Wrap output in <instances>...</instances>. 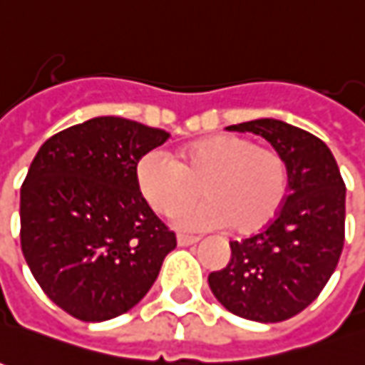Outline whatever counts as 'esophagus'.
I'll use <instances>...</instances> for the list:
<instances>
[{"label": "esophagus", "mask_w": 365, "mask_h": 365, "mask_svg": "<svg viewBox=\"0 0 365 365\" xmlns=\"http://www.w3.org/2000/svg\"><path fill=\"white\" fill-rule=\"evenodd\" d=\"M200 242V237H195V235H185V234H180L178 235V244L180 245H193Z\"/></svg>", "instance_id": "esophagus-1"}]
</instances>
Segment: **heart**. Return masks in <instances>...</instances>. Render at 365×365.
<instances>
[{
    "mask_svg": "<svg viewBox=\"0 0 365 365\" xmlns=\"http://www.w3.org/2000/svg\"><path fill=\"white\" fill-rule=\"evenodd\" d=\"M138 185L160 214L189 201L200 187L206 200L172 214L180 230H215L230 225L235 234L262 232L279 214L287 192L282 155L242 135H212L187 145L172 160L150 151L138 163Z\"/></svg>",
    "mask_w": 365,
    "mask_h": 365,
    "instance_id": "heart-1",
    "label": "heart"
}]
</instances>
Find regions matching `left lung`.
Listing matches in <instances>:
<instances>
[{
  "label": "left lung",
  "mask_w": 365,
  "mask_h": 365,
  "mask_svg": "<svg viewBox=\"0 0 365 365\" xmlns=\"http://www.w3.org/2000/svg\"><path fill=\"white\" fill-rule=\"evenodd\" d=\"M267 140L287 168V195L264 232L232 242L230 264L212 272L215 299L235 316L262 324L294 318L334 274L344 247L346 185L324 141L289 125L264 120L227 125Z\"/></svg>",
  "instance_id": "8db88e82"
}]
</instances>
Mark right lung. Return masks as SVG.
I'll return each mask as SVG.
<instances>
[{
    "label": "right lung",
    "instance_id": "obj_1",
    "mask_svg": "<svg viewBox=\"0 0 365 365\" xmlns=\"http://www.w3.org/2000/svg\"><path fill=\"white\" fill-rule=\"evenodd\" d=\"M168 138L101 115L51 135L36 153L21 185V252L69 316L106 322L130 312L175 247L135 175L141 158Z\"/></svg>",
    "mask_w": 365,
    "mask_h": 365
}]
</instances>
